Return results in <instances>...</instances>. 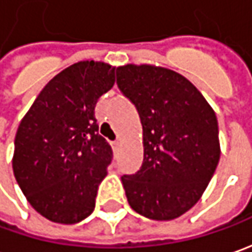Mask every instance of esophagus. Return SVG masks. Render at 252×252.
<instances>
[{
  "label": "esophagus",
  "mask_w": 252,
  "mask_h": 252,
  "mask_svg": "<svg viewBox=\"0 0 252 252\" xmlns=\"http://www.w3.org/2000/svg\"><path fill=\"white\" fill-rule=\"evenodd\" d=\"M111 146H113V149H114V151H118V148H120V141H114V142H111Z\"/></svg>",
  "instance_id": "1"
}]
</instances>
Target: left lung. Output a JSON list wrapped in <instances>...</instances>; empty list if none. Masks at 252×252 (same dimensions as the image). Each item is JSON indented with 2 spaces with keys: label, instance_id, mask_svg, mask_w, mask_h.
<instances>
[{
  "label": "left lung",
  "instance_id": "8db88e82",
  "mask_svg": "<svg viewBox=\"0 0 252 252\" xmlns=\"http://www.w3.org/2000/svg\"><path fill=\"white\" fill-rule=\"evenodd\" d=\"M117 85L143 131L142 167L121 177L128 204L148 219L173 220L199 201L219 163L216 114L186 76L163 66H118Z\"/></svg>",
  "mask_w": 252,
  "mask_h": 252
}]
</instances>
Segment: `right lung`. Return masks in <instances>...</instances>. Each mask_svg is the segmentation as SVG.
Here are the masks:
<instances>
[{"instance_id":"add662e5","label":"right lung","mask_w":252,"mask_h":252,"mask_svg":"<svg viewBox=\"0 0 252 252\" xmlns=\"http://www.w3.org/2000/svg\"><path fill=\"white\" fill-rule=\"evenodd\" d=\"M116 66L79 61L57 74L25 114L12 169L23 195L48 220L74 224L94 209L113 151L94 107L116 82Z\"/></svg>"}]
</instances>
